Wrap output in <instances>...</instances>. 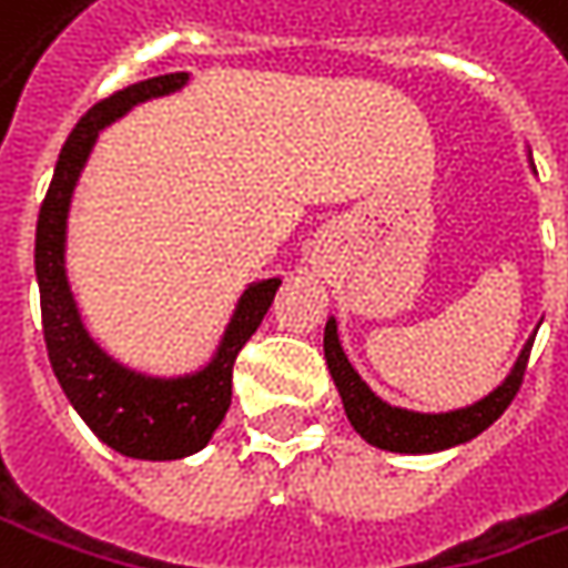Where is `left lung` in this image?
I'll return each mask as SVG.
<instances>
[{
    "label": "left lung",
    "instance_id": "obj_1",
    "mask_svg": "<svg viewBox=\"0 0 568 568\" xmlns=\"http://www.w3.org/2000/svg\"><path fill=\"white\" fill-rule=\"evenodd\" d=\"M531 345H535V336L521 345L513 371L506 374V381L499 383L494 393H487L484 399L471 402L465 408H456V412L424 415V412H408V408H396V405L383 402L358 377V371L352 367L348 355L343 352V343H339L336 317H329L326 329H323L326 367H329L333 383H336V389L343 396L345 415L352 420V427L371 446L386 449V453H408V456L453 449V446L475 440L478 434H484L509 408V402L516 399L521 377H525V364H528V355H531Z\"/></svg>",
    "mask_w": 568,
    "mask_h": 568
}]
</instances>
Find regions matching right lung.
Wrapping results in <instances>:
<instances>
[{
	"instance_id": "add662e5",
	"label": "right lung",
	"mask_w": 568,
	"mask_h": 568,
	"mask_svg": "<svg viewBox=\"0 0 568 568\" xmlns=\"http://www.w3.org/2000/svg\"><path fill=\"white\" fill-rule=\"evenodd\" d=\"M187 84V71L160 74L100 100L74 125L59 163L52 172L47 201L37 220V285L43 311V339L50 364L62 393L90 430L115 453L131 459L169 462L185 459L204 449L213 430L223 424L232 402V367L242 345L254 336L280 288V276L257 280L242 292L213 358L182 377H150L131 371L106 355L81 321L74 292L65 270V242H69V210L78 179L88 166L90 150L100 131L122 119L125 112L156 97H169Z\"/></svg>"
}]
</instances>
